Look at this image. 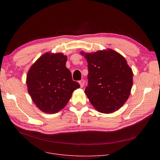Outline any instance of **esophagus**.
<instances>
[{
  "mask_svg": "<svg viewBox=\"0 0 160 160\" xmlns=\"http://www.w3.org/2000/svg\"><path fill=\"white\" fill-rule=\"evenodd\" d=\"M84 82H84V80H81L79 81V83H80L81 88H83V86H84Z\"/></svg>",
  "mask_w": 160,
  "mask_h": 160,
  "instance_id": "obj_1",
  "label": "esophagus"
}]
</instances>
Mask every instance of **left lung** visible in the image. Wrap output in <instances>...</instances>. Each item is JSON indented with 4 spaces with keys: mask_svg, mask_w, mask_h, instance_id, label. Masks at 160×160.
<instances>
[{
    "mask_svg": "<svg viewBox=\"0 0 160 160\" xmlns=\"http://www.w3.org/2000/svg\"><path fill=\"white\" fill-rule=\"evenodd\" d=\"M88 62L85 93L98 112L110 113L127 102L133 85V72L125 58L112 49L81 52Z\"/></svg>",
    "mask_w": 160,
    "mask_h": 160,
    "instance_id": "8db88e82",
    "label": "left lung"
}]
</instances>
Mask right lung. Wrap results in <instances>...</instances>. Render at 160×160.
Instances as JSON below:
<instances>
[{
    "mask_svg": "<svg viewBox=\"0 0 160 160\" xmlns=\"http://www.w3.org/2000/svg\"><path fill=\"white\" fill-rule=\"evenodd\" d=\"M67 56L47 52L39 57L27 76L28 92L41 111L57 113L66 106L72 92L80 88L66 67Z\"/></svg>",
    "mask_w": 160,
    "mask_h": 160,
    "instance_id": "add662e5",
    "label": "right lung"
}]
</instances>
